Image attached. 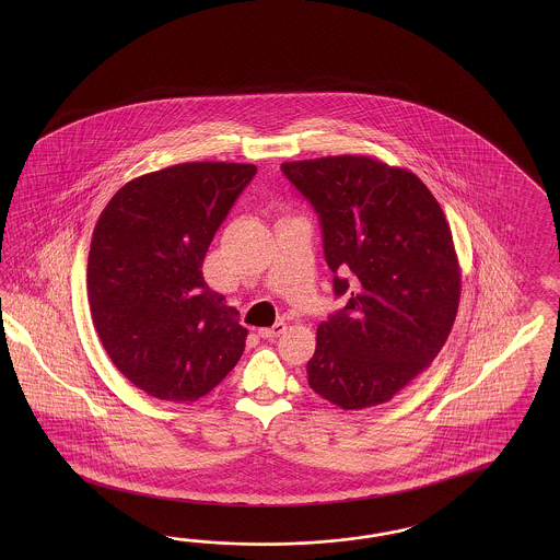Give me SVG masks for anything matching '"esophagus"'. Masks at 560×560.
Here are the masks:
<instances>
[{"label": "esophagus", "instance_id": "obj_1", "mask_svg": "<svg viewBox=\"0 0 560 560\" xmlns=\"http://www.w3.org/2000/svg\"><path fill=\"white\" fill-rule=\"evenodd\" d=\"M285 328H288V324L285 323L272 324L271 328H260V330H258V337H262V339H275V337L283 335Z\"/></svg>", "mask_w": 560, "mask_h": 560}]
</instances>
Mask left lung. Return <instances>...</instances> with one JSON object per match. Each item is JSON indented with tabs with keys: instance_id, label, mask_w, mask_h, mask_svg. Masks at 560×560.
<instances>
[{
	"instance_id": "obj_1",
	"label": "left lung",
	"mask_w": 560,
	"mask_h": 560,
	"mask_svg": "<svg viewBox=\"0 0 560 560\" xmlns=\"http://www.w3.org/2000/svg\"><path fill=\"white\" fill-rule=\"evenodd\" d=\"M281 170L318 213L335 293L347 298L316 330L307 384L345 410L388 402L431 365L456 320L450 223L417 174L370 155Z\"/></svg>"
}]
</instances>
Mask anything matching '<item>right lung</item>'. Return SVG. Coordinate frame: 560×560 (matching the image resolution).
Returning <instances> with one entry per match:
<instances>
[{
	"mask_svg": "<svg viewBox=\"0 0 560 560\" xmlns=\"http://www.w3.org/2000/svg\"><path fill=\"white\" fill-rule=\"evenodd\" d=\"M255 164L187 162L129 180L96 221L88 302L110 361L153 398L192 402L244 353L236 307L203 260Z\"/></svg>",
	"mask_w": 560,
	"mask_h": 560,
	"instance_id": "add662e5",
	"label": "right lung"
}]
</instances>
